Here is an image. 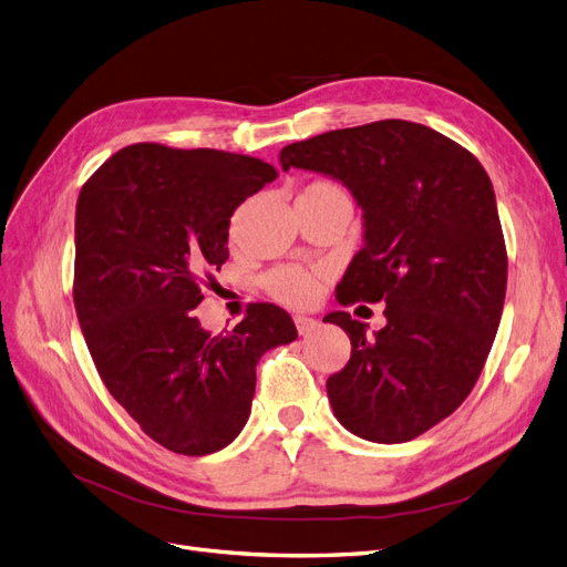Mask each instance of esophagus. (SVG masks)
<instances>
[{"label": "esophagus", "mask_w": 567, "mask_h": 567, "mask_svg": "<svg viewBox=\"0 0 567 567\" xmlns=\"http://www.w3.org/2000/svg\"><path fill=\"white\" fill-rule=\"evenodd\" d=\"M295 324H297L299 337H310V333H316V331L320 329V322H318V320L306 318V316H297V318H295Z\"/></svg>", "instance_id": "obj_1"}]
</instances>
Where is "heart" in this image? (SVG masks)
Returning <instances> with one entry per match:
<instances>
[{
  "mask_svg": "<svg viewBox=\"0 0 567 567\" xmlns=\"http://www.w3.org/2000/svg\"><path fill=\"white\" fill-rule=\"evenodd\" d=\"M303 192H341V188L329 182H316L306 186ZM264 285L272 299L291 308H306L318 297V278L299 266H280L270 270Z\"/></svg>",
  "mask_w": 567,
  "mask_h": 567,
  "instance_id": "obj_1",
  "label": "heart"
}]
</instances>
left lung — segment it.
Listing matches in <instances>:
<instances>
[{
  "instance_id": "obj_1",
  "label": "left lung",
  "mask_w": 567,
  "mask_h": 567,
  "mask_svg": "<svg viewBox=\"0 0 567 567\" xmlns=\"http://www.w3.org/2000/svg\"><path fill=\"white\" fill-rule=\"evenodd\" d=\"M280 165L352 194L364 247L339 301H385L388 324L371 337L343 310L324 318L352 346L327 381L333 415L367 442H411L467 400L499 327L507 247L491 177L453 140L402 118L287 144Z\"/></svg>"
}]
</instances>
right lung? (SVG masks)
<instances>
[{
    "label": "right lung",
    "instance_id": "1",
    "mask_svg": "<svg viewBox=\"0 0 567 567\" xmlns=\"http://www.w3.org/2000/svg\"><path fill=\"white\" fill-rule=\"evenodd\" d=\"M276 167L217 150L131 144L83 184L74 221V306L114 400L154 442L209 455L245 427L261 354L295 341L287 312L249 303L234 331H205L200 280L228 259L236 207Z\"/></svg>",
    "mask_w": 567,
    "mask_h": 567
}]
</instances>
